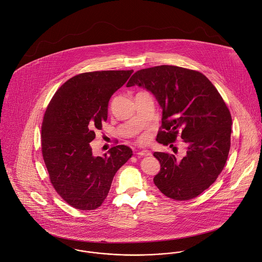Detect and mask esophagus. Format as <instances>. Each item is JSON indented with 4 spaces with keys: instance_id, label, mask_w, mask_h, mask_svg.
<instances>
[{
    "instance_id": "esophagus-1",
    "label": "esophagus",
    "mask_w": 262,
    "mask_h": 262,
    "mask_svg": "<svg viewBox=\"0 0 262 262\" xmlns=\"http://www.w3.org/2000/svg\"><path fill=\"white\" fill-rule=\"evenodd\" d=\"M137 155H138L139 157L149 156V155H151V152H150L149 150L147 149L140 150V151H138V152H137Z\"/></svg>"
}]
</instances>
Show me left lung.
<instances>
[{"mask_svg":"<svg viewBox=\"0 0 262 262\" xmlns=\"http://www.w3.org/2000/svg\"><path fill=\"white\" fill-rule=\"evenodd\" d=\"M133 85L150 92L162 109L157 142L172 143L181 132L187 145L183 158L153 153L161 166L154 185L177 201L198 196L217 180L228 158L232 118L224 100L207 76L174 66L138 71L127 83Z\"/></svg>","mask_w":262,"mask_h":262,"instance_id":"obj_1","label":"left lung"}]
</instances>
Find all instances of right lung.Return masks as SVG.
<instances>
[{"mask_svg": "<svg viewBox=\"0 0 262 262\" xmlns=\"http://www.w3.org/2000/svg\"><path fill=\"white\" fill-rule=\"evenodd\" d=\"M131 71H103L75 75L54 94L41 128L42 155L50 182L72 207L82 211L99 208L107 198L118 169L133 155L117 145L95 156L90 143L95 129L107 121L113 94Z\"/></svg>", "mask_w": 262, "mask_h": 262, "instance_id": "obj_1", "label": "right lung"}]
</instances>
